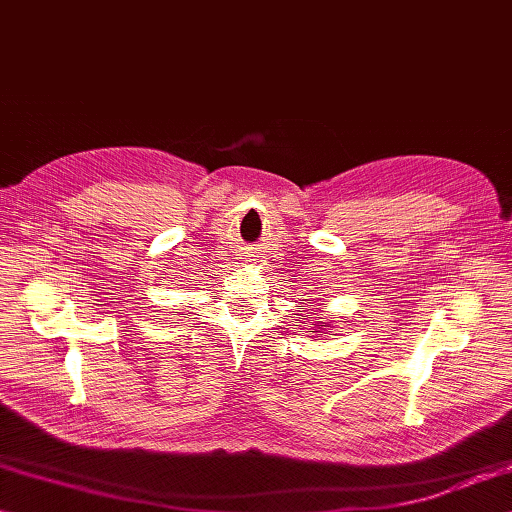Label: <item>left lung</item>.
<instances>
[{"label": "left lung", "mask_w": 512, "mask_h": 512, "mask_svg": "<svg viewBox=\"0 0 512 512\" xmlns=\"http://www.w3.org/2000/svg\"><path fill=\"white\" fill-rule=\"evenodd\" d=\"M318 326V329H322V326H326V322H320V324H316ZM309 333H318L316 329H313V331H309Z\"/></svg>", "instance_id": "1"}]
</instances>
